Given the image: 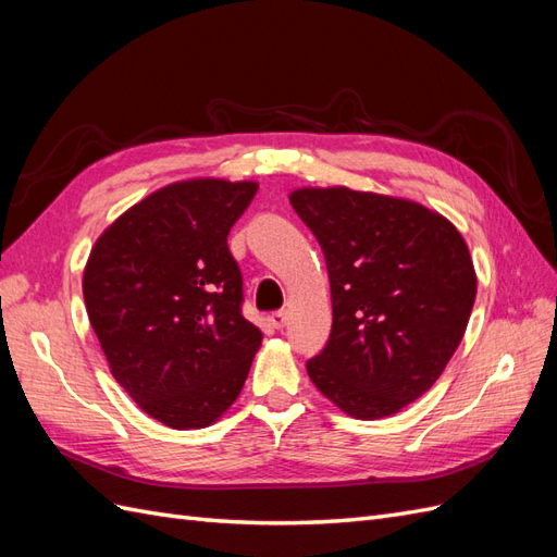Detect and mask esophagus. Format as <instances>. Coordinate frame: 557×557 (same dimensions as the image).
Returning <instances> with one entry per match:
<instances>
[{
	"mask_svg": "<svg viewBox=\"0 0 557 557\" xmlns=\"http://www.w3.org/2000/svg\"><path fill=\"white\" fill-rule=\"evenodd\" d=\"M269 323H272L276 330H283L285 325H288V311H285V309L274 311L272 315H269Z\"/></svg>",
	"mask_w": 557,
	"mask_h": 557,
	"instance_id": "obj_1",
	"label": "esophagus"
}]
</instances>
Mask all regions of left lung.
Here are the masks:
<instances>
[{
	"label": "left lung",
	"mask_w": 557,
	"mask_h": 557,
	"mask_svg": "<svg viewBox=\"0 0 557 557\" xmlns=\"http://www.w3.org/2000/svg\"><path fill=\"white\" fill-rule=\"evenodd\" d=\"M290 205L323 248L332 290L309 379L352 418L407 409L442 376L474 307L462 234L418 201L344 185L293 190Z\"/></svg>",
	"instance_id": "obj_1"
}]
</instances>
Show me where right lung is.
<instances>
[{"mask_svg":"<svg viewBox=\"0 0 557 557\" xmlns=\"http://www.w3.org/2000/svg\"><path fill=\"white\" fill-rule=\"evenodd\" d=\"M258 183L164 185L90 250L83 299L113 379L174 430L215 423L239 397L262 332L244 318L227 234Z\"/></svg>","mask_w":557,"mask_h":557,"instance_id":"obj_1","label":"right lung"}]
</instances>
